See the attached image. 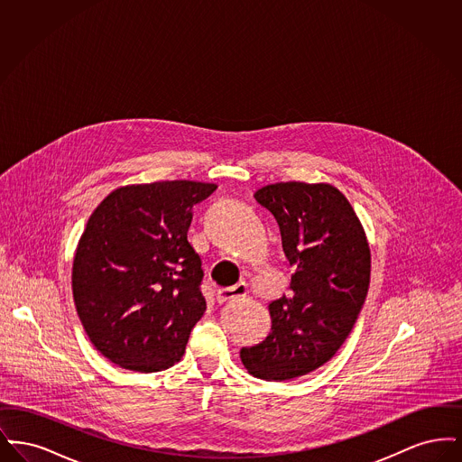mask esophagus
<instances>
[{
  "label": "esophagus",
  "mask_w": 462,
  "mask_h": 462,
  "mask_svg": "<svg viewBox=\"0 0 462 462\" xmlns=\"http://www.w3.org/2000/svg\"><path fill=\"white\" fill-rule=\"evenodd\" d=\"M247 294V286L245 282H239L236 286L232 287H221L217 291V301L218 303H226V301H232V300H237V298H244Z\"/></svg>",
  "instance_id": "34e87169"
}]
</instances>
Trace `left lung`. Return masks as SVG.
<instances>
[{
	"instance_id": "8db88e82",
	"label": "left lung",
	"mask_w": 462,
	"mask_h": 462,
	"mask_svg": "<svg viewBox=\"0 0 462 462\" xmlns=\"http://www.w3.org/2000/svg\"><path fill=\"white\" fill-rule=\"evenodd\" d=\"M254 199L279 223L296 273L270 305L266 339L242 348L249 374L286 381L329 362L350 336L371 281V251L348 199L328 183L266 185Z\"/></svg>"
}]
</instances>
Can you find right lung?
<instances>
[{
	"label": "right lung",
	"mask_w": 462,
	"mask_h": 462,
	"mask_svg": "<svg viewBox=\"0 0 462 462\" xmlns=\"http://www.w3.org/2000/svg\"><path fill=\"white\" fill-rule=\"evenodd\" d=\"M215 183L155 181L114 190L89 217L72 294L93 346L119 367L157 373L185 353L206 311L202 262L187 241Z\"/></svg>",
	"instance_id": "right-lung-1"
}]
</instances>
